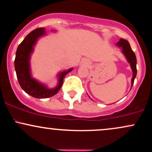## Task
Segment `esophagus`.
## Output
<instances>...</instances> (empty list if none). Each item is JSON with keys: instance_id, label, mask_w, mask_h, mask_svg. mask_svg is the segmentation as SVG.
Wrapping results in <instances>:
<instances>
[{"instance_id": "esophagus-1", "label": "esophagus", "mask_w": 152, "mask_h": 152, "mask_svg": "<svg viewBox=\"0 0 152 152\" xmlns=\"http://www.w3.org/2000/svg\"><path fill=\"white\" fill-rule=\"evenodd\" d=\"M83 64H84L85 65H88V64H89V62H88V61H84V62H83Z\"/></svg>"}]
</instances>
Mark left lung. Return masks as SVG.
I'll use <instances>...</instances> for the list:
<instances>
[{
    "label": "left lung",
    "instance_id": "obj_1",
    "mask_svg": "<svg viewBox=\"0 0 152 152\" xmlns=\"http://www.w3.org/2000/svg\"><path fill=\"white\" fill-rule=\"evenodd\" d=\"M116 45L118 47H121L122 52L124 54V56H126V58L128 61V62L130 64L131 68H132V71H133V76L132 78V86H133L134 79H135L136 76H137V58H136L135 53H134L133 50L131 48L130 44L129 43L128 41L126 40L121 38L119 40V41L116 43Z\"/></svg>",
    "mask_w": 152,
    "mask_h": 152
}]
</instances>
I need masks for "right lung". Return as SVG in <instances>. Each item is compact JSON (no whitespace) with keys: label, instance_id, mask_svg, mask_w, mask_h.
Segmentation results:
<instances>
[{"label":"right lung","instance_id":"obj_1","mask_svg":"<svg viewBox=\"0 0 152 152\" xmlns=\"http://www.w3.org/2000/svg\"><path fill=\"white\" fill-rule=\"evenodd\" d=\"M46 34L45 28H38L31 31L19 44L15 53V69L18 83L22 89L31 96L37 99H46L53 96L61 88L64 78L73 69L64 71L58 74V83L54 88H48L31 75L30 58L34 46L37 40Z\"/></svg>","mask_w":152,"mask_h":152}]
</instances>
